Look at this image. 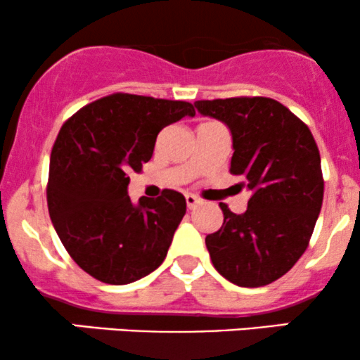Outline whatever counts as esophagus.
Returning <instances> with one entry per match:
<instances>
[{"label": "esophagus", "mask_w": 360, "mask_h": 360, "mask_svg": "<svg viewBox=\"0 0 360 360\" xmlns=\"http://www.w3.org/2000/svg\"><path fill=\"white\" fill-rule=\"evenodd\" d=\"M200 203H201L200 198H196V196H194V194H186V205H188L189 210L196 208V206L200 205Z\"/></svg>", "instance_id": "obj_1"}]
</instances>
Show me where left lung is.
Instances as JSON below:
<instances>
[{"label":"left lung","mask_w":360,"mask_h":360,"mask_svg":"<svg viewBox=\"0 0 360 360\" xmlns=\"http://www.w3.org/2000/svg\"><path fill=\"white\" fill-rule=\"evenodd\" d=\"M198 113L230 128V172L252 193L245 213L220 203L223 225L206 249L225 279L259 288L279 279L307 250L323 201V176L309 128L271 98L194 103Z\"/></svg>","instance_id":"left-lung-1"}]
</instances>
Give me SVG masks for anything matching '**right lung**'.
Here are the masks:
<instances>
[{
    "label": "right lung",
    "mask_w": 360,
    "mask_h": 360,
    "mask_svg": "<svg viewBox=\"0 0 360 360\" xmlns=\"http://www.w3.org/2000/svg\"><path fill=\"white\" fill-rule=\"evenodd\" d=\"M184 117H194L191 103L117 93L62 125L49 167V214L62 245L94 279L134 283L166 259L184 196L164 189L134 205L128 174L150 160L159 131Z\"/></svg>",
    "instance_id": "right-lung-1"
}]
</instances>
